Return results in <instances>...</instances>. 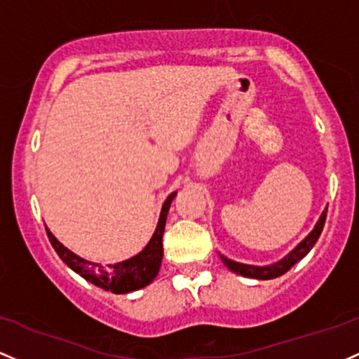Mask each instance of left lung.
I'll return each instance as SVG.
<instances>
[{
	"label": "left lung",
	"mask_w": 359,
	"mask_h": 359,
	"mask_svg": "<svg viewBox=\"0 0 359 359\" xmlns=\"http://www.w3.org/2000/svg\"><path fill=\"white\" fill-rule=\"evenodd\" d=\"M325 218H327V208L322 211L320 218H318V222L315 223L313 230L310 231V233L306 235V237L303 238L302 242L290 252V254H286L281 261L269 264V266H252V264H242L237 261H231V259H228L226 255H223V254H219V257H222L224 266H226L230 271H233L235 274L245 276V278H252V279L278 278V276H283L285 273H288L294 264H297L298 261H302V259L313 249V245L317 243L318 237H320L322 230H324Z\"/></svg>",
	"instance_id": "1"
}]
</instances>
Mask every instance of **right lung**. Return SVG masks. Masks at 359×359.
<instances>
[{"mask_svg":"<svg viewBox=\"0 0 359 359\" xmlns=\"http://www.w3.org/2000/svg\"><path fill=\"white\" fill-rule=\"evenodd\" d=\"M177 196V192H172L168 196L167 201L161 206V212L158 218V224L155 228V233L149 238L143 250L140 254H136L135 257L126 259L122 262L116 264H98L86 261V259L80 257L74 252H71L68 247L62 245L59 240L50 233L49 228L46 226L47 237H49L50 245L54 247V250L57 252V255L61 257V261L66 266L71 267L76 274H80L81 278H85L86 281H90L92 285L98 286V288L105 291H112L116 294H124L131 293V291L141 290L144 286H148L153 279L158 274L161 259H163V231H165V223H167V215L170 210V204L173 198Z\"/></svg>","mask_w":359,"mask_h":359,"instance_id":"obj_1","label":"right lung"}]
</instances>
